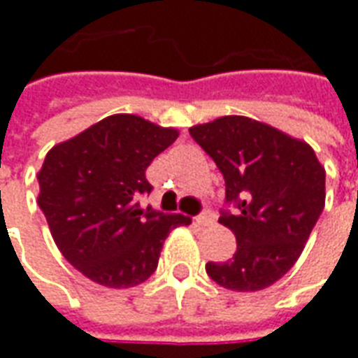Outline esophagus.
<instances>
[{"mask_svg": "<svg viewBox=\"0 0 358 358\" xmlns=\"http://www.w3.org/2000/svg\"><path fill=\"white\" fill-rule=\"evenodd\" d=\"M194 220L197 226H210L213 222H215V215L209 213V210H205V213H201V215H197Z\"/></svg>", "mask_w": 358, "mask_h": 358, "instance_id": "esophagus-1", "label": "esophagus"}]
</instances>
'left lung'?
Returning <instances> with one entry per match:
<instances>
[{
    "mask_svg": "<svg viewBox=\"0 0 358 358\" xmlns=\"http://www.w3.org/2000/svg\"><path fill=\"white\" fill-rule=\"evenodd\" d=\"M226 182L218 222L238 241L228 263H207L218 285L259 292L284 276L299 259L324 210L326 171L313 148L248 117H220L189 128Z\"/></svg>",
    "mask_w": 358,
    "mask_h": 358,
    "instance_id": "obj_1",
    "label": "left lung"
}]
</instances>
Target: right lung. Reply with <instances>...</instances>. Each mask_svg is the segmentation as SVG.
Listing matches in <instances>:
<instances>
[{
    "label": "right lung",
    "mask_w": 358,
    "mask_h": 358,
    "mask_svg": "<svg viewBox=\"0 0 358 358\" xmlns=\"http://www.w3.org/2000/svg\"><path fill=\"white\" fill-rule=\"evenodd\" d=\"M178 130L110 115L57 143L38 172V205L74 268L105 287H134L157 268L166 236L192 218L141 209L145 171Z\"/></svg>",
    "instance_id": "add662e5"
}]
</instances>
